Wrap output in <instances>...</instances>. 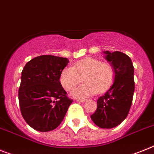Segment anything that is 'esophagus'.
<instances>
[{
    "label": "esophagus",
    "instance_id": "esophagus-1",
    "mask_svg": "<svg viewBox=\"0 0 154 154\" xmlns=\"http://www.w3.org/2000/svg\"><path fill=\"white\" fill-rule=\"evenodd\" d=\"M76 100L78 101V102H81V103H84V102H86V99H77Z\"/></svg>",
    "mask_w": 154,
    "mask_h": 154
}]
</instances>
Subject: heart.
<instances>
[{"label": "heart", "instance_id": "1", "mask_svg": "<svg viewBox=\"0 0 154 154\" xmlns=\"http://www.w3.org/2000/svg\"><path fill=\"white\" fill-rule=\"evenodd\" d=\"M81 77L85 83L72 93L76 98L88 97L97 92L102 93L108 90L115 79V69L109 63L86 57L75 63L73 67L64 68L60 74V82L64 90L70 91L81 81Z\"/></svg>", "mask_w": 154, "mask_h": 154}]
</instances>
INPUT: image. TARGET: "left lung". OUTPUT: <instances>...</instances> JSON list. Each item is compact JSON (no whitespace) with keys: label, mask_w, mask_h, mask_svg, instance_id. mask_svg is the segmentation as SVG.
Segmentation results:
<instances>
[{"label":"left lung","mask_w":154,"mask_h":154,"mask_svg":"<svg viewBox=\"0 0 154 154\" xmlns=\"http://www.w3.org/2000/svg\"><path fill=\"white\" fill-rule=\"evenodd\" d=\"M103 54L115 69V80L104 95L97 100V111L90 118L100 128H112L125 119L132 105L134 67L131 58L122 52L106 51Z\"/></svg>","instance_id":"1"}]
</instances>
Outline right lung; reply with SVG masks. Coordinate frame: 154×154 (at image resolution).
Listing matches in <instances>:
<instances>
[{"instance_id":"right-lung-1","label":"right lung","mask_w":154,"mask_h":154,"mask_svg":"<svg viewBox=\"0 0 154 154\" xmlns=\"http://www.w3.org/2000/svg\"><path fill=\"white\" fill-rule=\"evenodd\" d=\"M66 57L41 55L26 63L22 72L18 100L26 123L39 132L55 129L64 119L72 100L60 82Z\"/></svg>"}]
</instances>
